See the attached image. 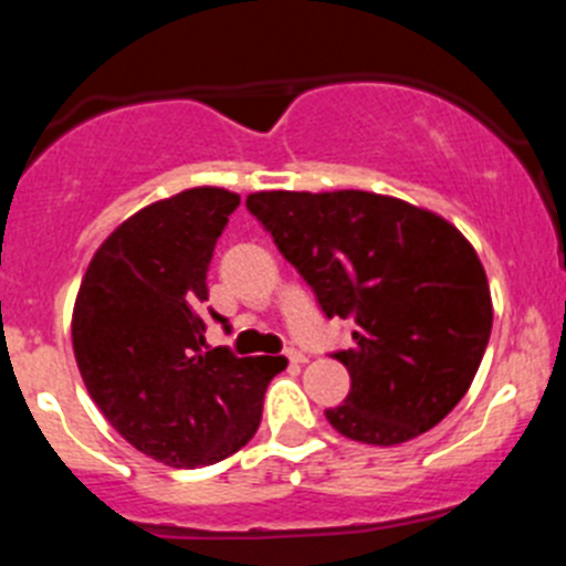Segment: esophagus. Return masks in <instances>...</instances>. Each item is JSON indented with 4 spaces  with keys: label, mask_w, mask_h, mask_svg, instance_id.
<instances>
[{
    "label": "esophagus",
    "mask_w": 566,
    "mask_h": 566,
    "mask_svg": "<svg viewBox=\"0 0 566 566\" xmlns=\"http://www.w3.org/2000/svg\"><path fill=\"white\" fill-rule=\"evenodd\" d=\"M286 357H289V363H294V365H303V363H306V359H308L303 352H289Z\"/></svg>",
    "instance_id": "esophagus-1"
}]
</instances>
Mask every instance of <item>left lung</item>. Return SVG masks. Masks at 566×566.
<instances>
[{
	"label": "left lung",
	"instance_id": "left-lung-1",
	"mask_svg": "<svg viewBox=\"0 0 566 566\" xmlns=\"http://www.w3.org/2000/svg\"><path fill=\"white\" fill-rule=\"evenodd\" d=\"M249 212L312 286L326 317L354 319L334 352L352 374L334 431L399 444L442 422L468 394L493 326L488 274L453 223L388 195L254 192Z\"/></svg>",
	"mask_w": 566,
	"mask_h": 566
}]
</instances>
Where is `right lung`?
<instances>
[{
  "mask_svg": "<svg viewBox=\"0 0 566 566\" xmlns=\"http://www.w3.org/2000/svg\"><path fill=\"white\" fill-rule=\"evenodd\" d=\"M238 203L229 189L195 187L144 207L93 254L73 306L90 397L135 451L169 468L238 453L286 368V357H234L203 337L209 260Z\"/></svg>",
  "mask_w": 566,
  "mask_h": 566,
  "instance_id": "right-lung-1",
  "label": "right lung"
}]
</instances>
